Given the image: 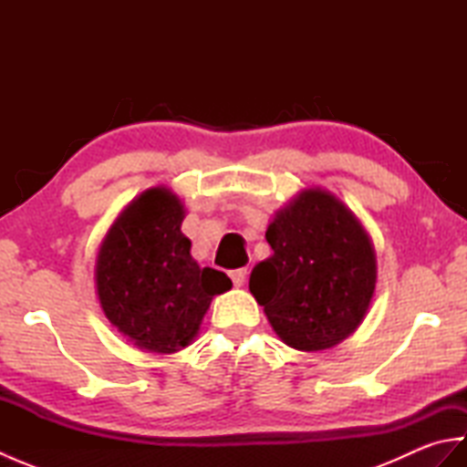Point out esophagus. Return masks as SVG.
<instances>
[{"mask_svg": "<svg viewBox=\"0 0 467 467\" xmlns=\"http://www.w3.org/2000/svg\"><path fill=\"white\" fill-rule=\"evenodd\" d=\"M246 275H249V271H246V269H236V271L228 273V276H231V281H233L234 286H243L244 281H246Z\"/></svg>", "mask_w": 467, "mask_h": 467, "instance_id": "obj_1", "label": "esophagus"}]
</instances>
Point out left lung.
<instances>
[{
	"instance_id": "left-lung-1",
	"label": "left lung",
	"mask_w": 467,
	"mask_h": 467,
	"mask_svg": "<svg viewBox=\"0 0 467 467\" xmlns=\"http://www.w3.org/2000/svg\"><path fill=\"white\" fill-rule=\"evenodd\" d=\"M273 256L251 273L249 289L273 329L299 351L349 337L375 291V254L359 221L325 191H305L266 228Z\"/></svg>"
}]
</instances>
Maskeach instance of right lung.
Masks as SVG:
<instances>
[{
	"instance_id": "right-lung-1",
	"label": "right lung",
	"mask_w": 467,
	"mask_h": 467,
	"mask_svg": "<svg viewBox=\"0 0 467 467\" xmlns=\"http://www.w3.org/2000/svg\"><path fill=\"white\" fill-rule=\"evenodd\" d=\"M182 218L171 191L150 188L120 214L98 254L96 285L106 317L152 353L191 343L213 296L233 286L224 273L192 261Z\"/></svg>"
}]
</instances>
